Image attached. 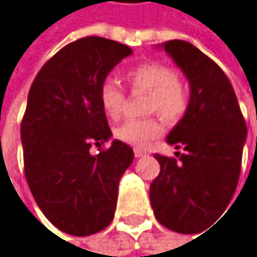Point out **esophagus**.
Here are the masks:
<instances>
[{
    "label": "esophagus",
    "mask_w": 257,
    "mask_h": 257,
    "mask_svg": "<svg viewBox=\"0 0 257 257\" xmlns=\"http://www.w3.org/2000/svg\"><path fill=\"white\" fill-rule=\"evenodd\" d=\"M134 155H136V158H140V157L146 155V149H143V148H134Z\"/></svg>",
    "instance_id": "1"
}]
</instances>
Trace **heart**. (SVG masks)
Returning <instances> with one entry per match:
<instances>
[{
    "label": "heart",
    "instance_id": "b5f03b06",
    "mask_svg": "<svg viewBox=\"0 0 257 257\" xmlns=\"http://www.w3.org/2000/svg\"><path fill=\"white\" fill-rule=\"evenodd\" d=\"M126 82L134 91L148 93L146 112H158L169 123L180 121L189 108V93L177 73L160 62H145L127 71ZM99 102L103 112L117 120L124 105L123 89L112 80L106 79L99 88ZM163 131L158 117L142 120H126L114 130V137L131 146H145Z\"/></svg>",
    "mask_w": 257,
    "mask_h": 257
}]
</instances>
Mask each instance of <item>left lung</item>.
<instances>
[{
    "label": "left lung",
    "mask_w": 257,
    "mask_h": 257,
    "mask_svg": "<svg viewBox=\"0 0 257 257\" xmlns=\"http://www.w3.org/2000/svg\"><path fill=\"white\" fill-rule=\"evenodd\" d=\"M190 83L184 117L168 136L178 160L154 157L160 174L151 183L149 198L157 221L178 233H192L224 212L241 174L247 124L233 86L203 51L186 41L164 44Z\"/></svg>",
    "instance_id": "1"
}]
</instances>
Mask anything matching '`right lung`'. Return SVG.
<instances>
[{
    "label": "right lung",
    "instance_id": "1",
    "mask_svg": "<svg viewBox=\"0 0 257 257\" xmlns=\"http://www.w3.org/2000/svg\"><path fill=\"white\" fill-rule=\"evenodd\" d=\"M133 50L100 36L61 48L36 74L21 121L24 174L47 219L73 236L106 228L115 212L118 181L134 151L111 137L99 88ZM99 146V154H90Z\"/></svg>",
    "mask_w": 257,
    "mask_h": 257
}]
</instances>
